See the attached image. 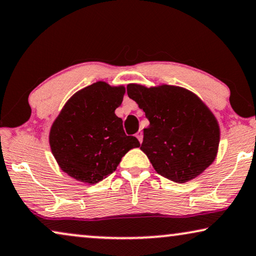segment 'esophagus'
<instances>
[{"instance_id":"1","label":"esophagus","mask_w":256,"mask_h":256,"mask_svg":"<svg viewBox=\"0 0 256 256\" xmlns=\"http://www.w3.org/2000/svg\"><path fill=\"white\" fill-rule=\"evenodd\" d=\"M136 138H138V140L140 141V143H142V140H143V134H142V132H136Z\"/></svg>"}]
</instances>
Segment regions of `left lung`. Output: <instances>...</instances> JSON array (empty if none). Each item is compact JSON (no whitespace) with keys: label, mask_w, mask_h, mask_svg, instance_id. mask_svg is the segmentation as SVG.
<instances>
[{"label":"left lung","mask_w":256,"mask_h":256,"mask_svg":"<svg viewBox=\"0 0 256 256\" xmlns=\"http://www.w3.org/2000/svg\"><path fill=\"white\" fill-rule=\"evenodd\" d=\"M128 96L146 113L141 150L160 176L185 183L211 166L218 152L220 129L205 104L177 86H127Z\"/></svg>","instance_id":"8db88e82"}]
</instances>
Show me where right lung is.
Returning <instances> with one entry per match:
<instances>
[{
    "mask_svg": "<svg viewBox=\"0 0 256 256\" xmlns=\"http://www.w3.org/2000/svg\"><path fill=\"white\" fill-rule=\"evenodd\" d=\"M124 96V86L98 82L62 107L48 140L56 160L68 176L96 184L116 170L129 150L138 148V140L126 135L122 118L115 115Z\"/></svg>",
    "mask_w": 256,
    "mask_h": 256,
    "instance_id": "add662e5",
    "label": "right lung"
}]
</instances>
